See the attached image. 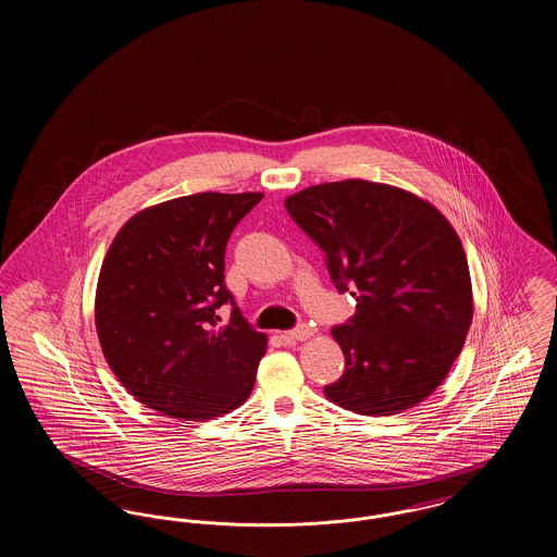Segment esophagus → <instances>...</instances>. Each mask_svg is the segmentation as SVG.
Masks as SVG:
<instances>
[{"label":"esophagus","mask_w":557,"mask_h":557,"mask_svg":"<svg viewBox=\"0 0 557 557\" xmlns=\"http://www.w3.org/2000/svg\"><path fill=\"white\" fill-rule=\"evenodd\" d=\"M311 336H313V327H311L309 323H300V325H296L294 330L284 332V338H286V341H307V338H311Z\"/></svg>","instance_id":"esophagus-1"}]
</instances>
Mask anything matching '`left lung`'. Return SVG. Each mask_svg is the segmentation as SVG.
Masks as SVG:
<instances>
[{
  "label": "left lung",
  "instance_id": "1",
  "mask_svg": "<svg viewBox=\"0 0 557 557\" xmlns=\"http://www.w3.org/2000/svg\"><path fill=\"white\" fill-rule=\"evenodd\" d=\"M325 257L330 280L355 298L332 327L345 373L323 388L361 416L405 411L447 377L472 323V284L449 221L398 187L346 180L284 202Z\"/></svg>",
  "mask_w": 557,
  "mask_h": 557
}]
</instances>
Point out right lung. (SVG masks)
I'll list each match as a JSON object with an SVG mask.
<instances>
[{
  "label": "right lung",
  "mask_w": 557,
  "mask_h": 557,
  "mask_svg": "<svg viewBox=\"0 0 557 557\" xmlns=\"http://www.w3.org/2000/svg\"><path fill=\"white\" fill-rule=\"evenodd\" d=\"M263 194L202 191L150 207L116 234L102 263L96 327L133 397L189 422L230 413L252 393L267 338L225 286V248ZM233 307L221 324L218 309Z\"/></svg>",
  "instance_id": "right-lung-1"
}]
</instances>
